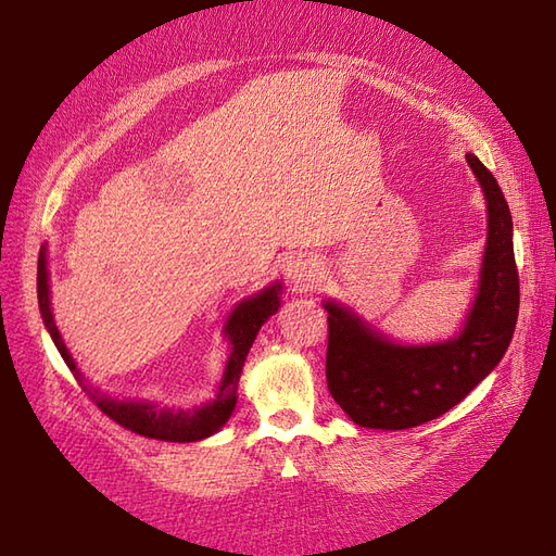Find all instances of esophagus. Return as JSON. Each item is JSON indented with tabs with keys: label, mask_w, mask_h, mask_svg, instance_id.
Here are the masks:
<instances>
[{
	"label": "esophagus",
	"mask_w": 556,
	"mask_h": 556,
	"mask_svg": "<svg viewBox=\"0 0 556 556\" xmlns=\"http://www.w3.org/2000/svg\"><path fill=\"white\" fill-rule=\"evenodd\" d=\"M290 278L296 288H311L317 278V266L311 260L290 262Z\"/></svg>",
	"instance_id": "obj_1"
}]
</instances>
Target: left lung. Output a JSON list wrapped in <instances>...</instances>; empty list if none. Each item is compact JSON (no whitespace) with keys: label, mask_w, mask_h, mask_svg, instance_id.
<instances>
[{"label":"left lung","mask_w":556,"mask_h":556,"mask_svg":"<svg viewBox=\"0 0 556 556\" xmlns=\"http://www.w3.org/2000/svg\"><path fill=\"white\" fill-rule=\"evenodd\" d=\"M466 162L486 199V248L480 285L464 329L443 343L401 345L350 308L329 313L327 384L352 422L366 429H410L441 417L490 376L506 355L519 313L513 217L496 178L476 157Z\"/></svg>","instance_id":"left-lung-1"}]
</instances>
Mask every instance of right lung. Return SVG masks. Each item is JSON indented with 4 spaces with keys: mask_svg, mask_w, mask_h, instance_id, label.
<instances>
[{
    "mask_svg": "<svg viewBox=\"0 0 556 556\" xmlns=\"http://www.w3.org/2000/svg\"><path fill=\"white\" fill-rule=\"evenodd\" d=\"M280 292H282V285L274 282L271 288H264L260 294L243 299L241 304L231 311L225 325V336L229 339L231 352H229L225 376L220 387H217L215 399L201 408L172 410V408H160L155 403H148V401H117L92 390L88 384H83L76 362L70 355V350H66L62 336L55 327L53 313H50L46 248H41L39 252V266H37V294H39V311L43 317V325L50 333V339H53L55 348L60 350L64 364L72 368V374L78 378L83 390L88 392L94 406L104 415H109L113 422L134 433L146 435V439H157V441H169V443H194L201 439H208V435L223 429V425L233 413V406H237L239 378H241L248 352L252 348V341H255V336L266 319L280 308Z\"/></svg>",
    "mask_w": 556,
    "mask_h": 556,
    "instance_id": "right-lung-1",
    "label": "right lung"
}]
</instances>
